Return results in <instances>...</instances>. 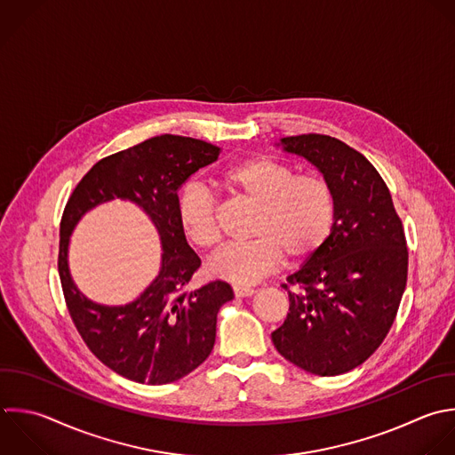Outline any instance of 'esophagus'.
<instances>
[{
  "label": "esophagus",
  "mask_w": 455,
  "mask_h": 455,
  "mask_svg": "<svg viewBox=\"0 0 455 455\" xmlns=\"http://www.w3.org/2000/svg\"><path fill=\"white\" fill-rule=\"evenodd\" d=\"M254 291H256V290L251 288V286H240V284L233 286V293H235L236 297H251Z\"/></svg>",
  "instance_id": "1"
}]
</instances>
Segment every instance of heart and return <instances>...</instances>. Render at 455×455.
Here are the masks:
<instances>
[{"label":"heart","instance_id":"b5f03b06","mask_svg":"<svg viewBox=\"0 0 455 455\" xmlns=\"http://www.w3.org/2000/svg\"><path fill=\"white\" fill-rule=\"evenodd\" d=\"M220 183L256 206L251 224L254 238L222 249L208 265L213 277L254 283L275 270L284 256L293 263L309 259L332 233L336 192L320 172H297L286 162L252 156L224 169ZM176 215L196 247L210 251L220 243L219 204L203 185L188 183L180 190Z\"/></svg>","mask_w":455,"mask_h":455}]
</instances>
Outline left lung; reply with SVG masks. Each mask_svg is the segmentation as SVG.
<instances>
[{
	"mask_svg": "<svg viewBox=\"0 0 455 455\" xmlns=\"http://www.w3.org/2000/svg\"><path fill=\"white\" fill-rule=\"evenodd\" d=\"M281 142L331 181L336 220L323 247L283 284L290 311L272 341L299 368L339 375L364 363L393 325L407 283L403 226L389 188L359 151L318 133Z\"/></svg>",
	"mask_w": 455,
	"mask_h": 455,
	"instance_id": "1",
	"label": "left lung"
}]
</instances>
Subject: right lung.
<instances>
[{"label": "right lung", "instance_id": "add662e5", "mask_svg": "<svg viewBox=\"0 0 455 455\" xmlns=\"http://www.w3.org/2000/svg\"><path fill=\"white\" fill-rule=\"evenodd\" d=\"M220 149L204 140L160 135L100 160L75 187L60 220L59 274L69 315L89 350L116 373L142 384H169L196 370L215 343L217 313L233 299L224 281L199 290L188 283L201 267L176 215L178 188ZM119 196L137 202L161 233L163 270L135 302L119 308L87 301L67 267L68 235L81 215Z\"/></svg>", "mask_w": 455, "mask_h": 455}]
</instances>
